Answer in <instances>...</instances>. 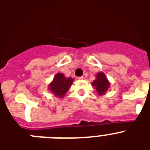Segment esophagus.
<instances>
[{"mask_svg": "<svg viewBox=\"0 0 150 150\" xmlns=\"http://www.w3.org/2000/svg\"><path fill=\"white\" fill-rule=\"evenodd\" d=\"M77 79H79V80H82V79H84V76H79V77H78Z\"/></svg>", "mask_w": 150, "mask_h": 150, "instance_id": "esophagus-1", "label": "esophagus"}]
</instances>
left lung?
Returning a JSON list of instances; mask_svg holds the SVG:
<instances>
[{"label":"left lung","mask_w":150,"mask_h":150,"mask_svg":"<svg viewBox=\"0 0 150 150\" xmlns=\"http://www.w3.org/2000/svg\"><path fill=\"white\" fill-rule=\"evenodd\" d=\"M91 86L95 88L96 93L99 96L105 95L110 86V83L103 72H98L95 76V79L91 83Z\"/></svg>","instance_id":"left-lung-1"}]
</instances>
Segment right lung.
I'll return each mask as SVG.
<instances>
[{"label": "right lung", "mask_w": 150, "mask_h": 150, "mask_svg": "<svg viewBox=\"0 0 150 150\" xmlns=\"http://www.w3.org/2000/svg\"><path fill=\"white\" fill-rule=\"evenodd\" d=\"M74 83L72 77H67L62 73H57L53 80L48 85V89L56 98H64Z\"/></svg>", "instance_id": "obj_1"}]
</instances>
